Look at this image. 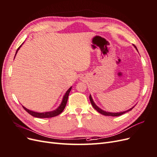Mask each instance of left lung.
I'll list each match as a JSON object with an SVG mask.
<instances>
[{"instance_id": "left-lung-1", "label": "left lung", "mask_w": 157, "mask_h": 157, "mask_svg": "<svg viewBox=\"0 0 157 157\" xmlns=\"http://www.w3.org/2000/svg\"><path fill=\"white\" fill-rule=\"evenodd\" d=\"M136 47V46H135ZM136 48L137 49V48L136 47ZM90 102H91V104H92V105L93 106V107L96 109V110L97 111H98L99 113H101V115H105V116H112V117H118V116H121V115H123V114H124V113H127V112H128V111H131L132 109L134 108V107H132V108H131L130 109H129V110H128V111H124V112H121V113H109V112H106V111H103V110H101V109H99L96 104L94 103V102L93 101V99H92V97H91V96H90Z\"/></svg>"}]
</instances>
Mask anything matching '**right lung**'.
Masks as SVG:
<instances>
[{
  "instance_id": "1",
  "label": "right lung",
  "mask_w": 157,
  "mask_h": 157,
  "mask_svg": "<svg viewBox=\"0 0 157 157\" xmlns=\"http://www.w3.org/2000/svg\"><path fill=\"white\" fill-rule=\"evenodd\" d=\"M21 46V45L20 46V47H19V48H17V50L16 51V55L17 51L19 50V49H20V48ZM16 55H15V56H16ZM14 58H15V57H14ZM71 87L67 90V92H66L65 96L63 97V101H62V102H61L60 106L58 109H56L55 111H50V112H46V113H36V112L30 111V110H29V109H26L24 107H23L28 113L30 114L31 115L35 117H36V118H51V117H56V116H58V115H59L60 113H62L63 111L64 110V109H65V107L66 106V104H67V102L68 96H69V92L71 91Z\"/></svg>"
}]
</instances>
